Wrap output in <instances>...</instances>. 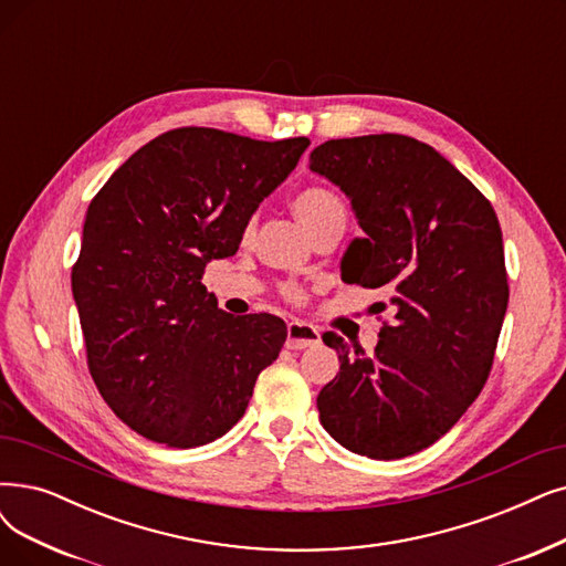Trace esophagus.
<instances>
[{
	"label": "esophagus",
	"mask_w": 566,
	"mask_h": 566,
	"mask_svg": "<svg viewBox=\"0 0 566 566\" xmlns=\"http://www.w3.org/2000/svg\"><path fill=\"white\" fill-rule=\"evenodd\" d=\"M318 344H321L318 327H313V325L302 323V321L287 323V342H285V346L290 350H304V348L318 346Z\"/></svg>",
	"instance_id": "esophagus-1"
}]
</instances>
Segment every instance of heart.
<instances>
[{"mask_svg": "<svg viewBox=\"0 0 566 566\" xmlns=\"http://www.w3.org/2000/svg\"><path fill=\"white\" fill-rule=\"evenodd\" d=\"M292 211H295L308 234L318 232L329 222H346L344 199L325 186H311L297 192L295 199H292ZM285 295L290 300L302 297L297 287H285Z\"/></svg>", "mask_w": 566, "mask_h": 566, "instance_id": "b5f03b06", "label": "heart"}]
</instances>
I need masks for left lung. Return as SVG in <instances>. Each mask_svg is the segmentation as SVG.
Masks as SVG:
<instances>
[{"label": "left lung", "mask_w": 566, "mask_h": 566, "mask_svg": "<svg viewBox=\"0 0 566 566\" xmlns=\"http://www.w3.org/2000/svg\"><path fill=\"white\" fill-rule=\"evenodd\" d=\"M308 169L350 199L365 232L342 279L386 287L395 308L371 355L323 336L342 367L318 395L321 422L357 455L420 453L488 380L509 304L500 220L441 153L401 134L325 142Z\"/></svg>", "instance_id": "8db88e82"}]
</instances>
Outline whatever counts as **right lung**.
Wrapping results in <instances>:
<instances>
[{"label":"right lung","mask_w":566,"mask_h":566,"mask_svg":"<svg viewBox=\"0 0 566 566\" xmlns=\"http://www.w3.org/2000/svg\"><path fill=\"white\" fill-rule=\"evenodd\" d=\"M308 144L171 129L90 201L72 292L90 374L137 434L195 448L245 413L287 329L269 313H224L201 274L239 251L248 220Z\"/></svg>","instance_id":"add662e5"}]
</instances>
